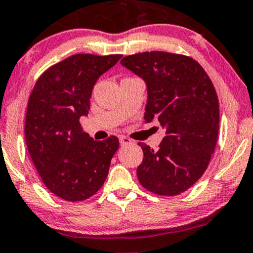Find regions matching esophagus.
<instances>
[{"mask_svg":"<svg viewBox=\"0 0 253 253\" xmlns=\"http://www.w3.org/2000/svg\"><path fill=\"white\" fill-rule=\"evenodd\" d=\"M120 143H121V146H126V145H129L130 142V139H128V137L127 136H120Z\"/></svg>","mask_w":253,"mask_h":253,"instance_id":"34e87169","label":"esophagus"}]
</instances>
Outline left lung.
Masks as SVG:
<instances>
[{"label":"left lung","mask_w":253,"mask_h":253,"mask_svg":"<svg viewBox=\"0 0 253 253\" xmlns=\"http://www.w3.org/2000/svg\"><path fill=\"white\" fill-rule=\"evenodd\" d=\"M121 64L146 82V123L156 119L166 129L159 149L139 142V182L156 195H180L200 180L215 150L219 105L212 82L196 60L177 53L147 51Z\"/></svg>","instance_id":"8db88e82"}]
</instances>
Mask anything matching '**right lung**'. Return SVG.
I'll list each match as a JSON object with an SVG mask.
<instances>
[{"mask_svg":"<svg viewBox=\"0 0 253 253\" xmlns=\"http://www.w3.org/2000/svg\"><path fill=\"white\" fill-rule=\"evenodd\" d=\"M123 55H73L42 73L28 101L25 142L51 193L69 202L87 200L106 180L119 148L117 136L95 141L79 123L87 116L95 82Z\"/></svg>","mask_w":253,"mask_h":253,"instance_id":"obj_1","label":"right lung"}]
</instances>
